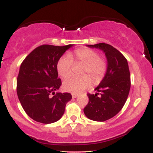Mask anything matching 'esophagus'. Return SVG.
<instances>
[{
	"label": "esophagus",
	"instance_id": "1",
	"mask_svg": "<svg viewBox=\"0 0 153 153\" xmlns=\"http://www.w3.org/2000/svg\"><path fill=\"white\" fill-rule=\"evenodd\" d=\"M78 95L77 94H72V97H73V99H75V98H77V97H78Z\"/></svg>",
	"mask_w": 153,
	"mask_h": 153
}]
</instances>
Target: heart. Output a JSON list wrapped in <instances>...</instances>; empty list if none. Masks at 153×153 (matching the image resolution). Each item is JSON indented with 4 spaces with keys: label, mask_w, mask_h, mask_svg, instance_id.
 Masks as SVG:
<instances>
[{
    "label": "heart",
    "mask_w": 153,
    "mask_h": 153,
    "mask_svg": "<svg viewBox=\"0 0 153 153\" xmlns=\"http://www.w3.org/2000/svg\"><path fill=\"white\" fill-rule=\"evenodd\" d=\"M77 62L84 65L83 73L91 75L94 82L101 80L108 68V62L105 57H101L97 51L88 48H82L75 52ZM73 66V61L70 55H65L57 62V71L59 75L65 78L71 75ZM91 80L88 75L82 77L72 76L63 82L65 91L73 93H80L89 87Z\"/></svg>",
    "instance_id": "b5f03b06"
}]
</instances>
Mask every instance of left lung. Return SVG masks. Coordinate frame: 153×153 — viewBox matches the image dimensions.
<instances>
[{"mask_svg":"<svg viewBox=\"0 0 153 153\" xmlns=\"http://www.w3.org/2000/svg\"><path fill=\"white\" fill-rule=\"evenodd\" d=\"M103 50L108 68L106 75L95 88L96 94H88V103L84 108L85 115L91 120L104 122L120 111L130 90V73L127 59L123 54L106 43L87 45Z\"/></svg>","mask_w":153,"mask_h":153,"instance_id":"obj_1","label":"left lung"}]
</instances>
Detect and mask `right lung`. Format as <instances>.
Instances as JSON below:
<instances>
[{
	"instance_id": "add662e5",
	"label": "right lung",
	"mask_w": 153,
	"mask_h": 153,
	"mask_svg": "<svg viewBox=\"0 0 153 153\" xmlns=\"http://www.w3.org/2000/svg\"><path fill=\"white\" fill-rule=\"evenodd\" d=\"M72 46L41 45L21 65L17 95L26 113L36 122L51 124L58 121L64 114L66 103L72 99L69 93H54L62 85L61 79L58 78L57 62Z\"/></svg>"
}]
</instances>
